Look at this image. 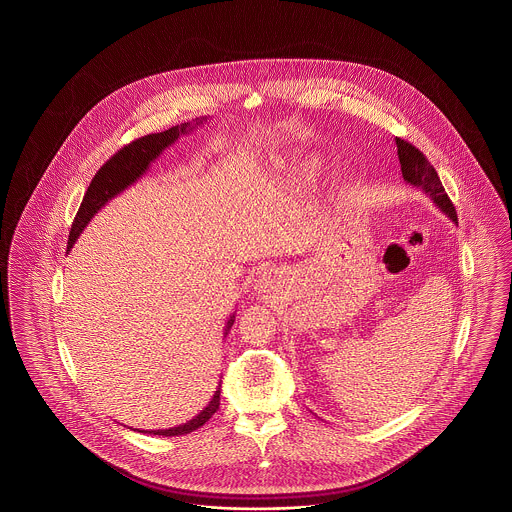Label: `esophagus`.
I'll return each instance as SVG.
<instances>
[{
	"mask_svg": "<svg viewBox=\"0 0 512 512\" xmlns=\"http://www.w3.org/2000/svg\"><path fill=\"white\" fill-rule=\"evenodd\" d=\"M284 284H286L284 272L278 270V268H270V270H265V272L259 276L255 289H257L263 297H270V295H276V293L284 287Z\"/></svg>",
	"mask_w": 512,
	"mask_h": 512,
	"instance_id": "1",
	"label": "esophagus"
}]
</instances>
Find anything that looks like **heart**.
<instances>
[{"mask_svg": "<svg viewBox=\"0 0 512 512\" xmlns=\"http://www.w3.org/2000/svg\"><path fill=\"white\" fill-rule=\"evenodd\" d=\"M329 167L328 158L324 154H308L305 160H301L295 167V175L301 181H316L320 175L326 173Z\"/></svg>", "mask_w": 512, "mask_h": 512, "instance_id": "1", "label": "heart"}]
</instances>
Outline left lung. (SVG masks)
<instances>
[{"label": "left lung", "mask_w": 512, "mask_h": 512, "mask_svg": "<svg viewBox=\"0 0 512 512\" xmlns=\"http://www.w3.org/2000/svg\"><path fill=\"white\" fill-rule=\"evenodd\" d=\"M396 148H398V160L402 165V177H404L406 184L423 190L432 200V204L436 205L444 215H448L451 223L457 225L455 207L451 204L444 186L440 183V177H438L436 169L423 156V152L417 150L408 141H402V139H396Z\"/></svg>", "instance_id": "8db88e82"}]
</instances>
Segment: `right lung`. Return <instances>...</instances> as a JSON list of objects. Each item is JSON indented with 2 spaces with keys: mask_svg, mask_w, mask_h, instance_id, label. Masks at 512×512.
Listing matches in <instances>:
<instances>
[{
  "mask_svg": "<svg viewBox=\"0 0 512 512\" xmlns=\"http://www.w3.org/2000/svg\"><path fill=\"white\" fill-rule=\"evenodd\" d=\"M205 122H207V118H196L192 122L169 127L167 131H162V133H152V135L141 137V139L123 146L122 150H118L97 171V175L93 177V181L89 184V188L83 196L82 205L78 209V215H76L72 228H70L66 251H72L76 240L80 238V234L83 232V228L89 225V221L103 209L104 205L108 204L112 198H116L118 194H122L125 188L137 183L144 173L150 169V164L160 158V154L164 152L167 146L179 141L183 135H188L190 131H194L198 125ZM234 318L236 316L230 314L225 326V337L226 333L232 328V324H234ZM219 404H221V383H219L217 390L213 392L211 402L196 417L186 421L184 425L164 430H146V432L148 434H160V436H181V434L194 432L213 417V413L219 409Z\"/></svg>",
  "mask_w": 512,
  "mask_h": 512,
  "instance_id": "right-lung-1",
  "label": "right lung"
}]
</instances>
